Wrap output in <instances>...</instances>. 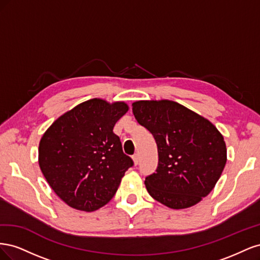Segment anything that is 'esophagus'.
Instances as JSON below:
<instances>
[{
    "label": "esophagus",
    "instance_id": "obj_1",
    "mask_svg": "<svg viewBox=\"0 0 260 260\" xmlns=\"http://www.w3.org/2000/svg\"><path fill=\"white\" fill-rule=\"evenodd\" d=\"M132 159H133V162H135V165H138L139 164V160H140V156L139 154H135L132 156Z\"/></svg>",
    "mask_w": 260,
    "mask_h": 260
}]
</instances>
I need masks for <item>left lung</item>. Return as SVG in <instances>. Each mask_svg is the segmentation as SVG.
Masks as SVG:
<instances>
[{"instance_id":"obj_1","label":"left lung","mask_w":260,"mask_h":260,"mask_svg":"<svg viewBox=\"0 0 260 260\" xmlns=\"http://www.w3.org/2000/svg\"><path fill=\"white\" fill-rule=\"evenodd\" d=\"M132 112L158 149L156 172L144 182L149 195L172 209L196 205L212 191L225 166L221 133L206 118L174 101H137Z\"/></svg>"}]
</instances>
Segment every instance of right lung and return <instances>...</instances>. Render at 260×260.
<instances>
[{
    "label": "right lung",
    "mask_w": 260,
    "mask_h": 260,
    "mask_svg": "<svg viewBox=\"0 0 260 260\" xmlns=\"http://www.w3.org/2000/svg\"><path fill=\"white\" fill-rule=\"evenodd\" d=\"M128 109L124 102L92 99L62 114L44 132L39 144V166L68 206L81 211L103 207L133 166L113 132Z\"/></svg>",
    "instance_id": "right-lung-1"
}]
</instances>
